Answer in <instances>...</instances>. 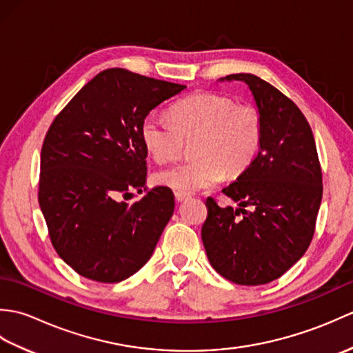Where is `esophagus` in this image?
Wrapping results in <instances>:
<instances>
[{
  "label": "esophagus",
  "mask_w": 353,
  "mask_h": 353,
  "mask_svg": "<svg viewBox=\"0 0 353 353\" xmlns=\"http://www.w3.org/2000/svg\"><path fill=\"white\" fill-rule=\"evenodd\" d=\"M174 197H176V200H177V201H183V200H186V199L190 197V194L181 192V191H176V192H174Z\"/></svg>",
  "instance_id": "1"
}]
</instances>
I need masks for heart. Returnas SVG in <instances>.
Masks as SVG:
<instances>
[{"mask_svg":"<svg viewBox=\"0 0 353 353\" xmlns=\"http://www.w3.org/2000/svg\"><path fill=\"white\" fill-rule=\"evenodd\" d=\"M171 119L152 112L141 124V138L147 152L159 163L176 161L185 141L196 139L192 156L162 170L156 182L181 192L214 188L226 174L236 177L258 157L262 144V121L252 106L219 94H194L172 104Z\"/></svg>","mask_w":353,"mask_h":353,"instance_id":"obj_1","label":"heart"}]
</instances>
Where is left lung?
I'll return each instance as SVG.
<instances>
[{
  "label": "left lung",
  "mask_w": 353,
  "mask_h": 353,
  "mask_svg": "<svg viewBox=\"0 0 353 353\" xmlns=\"http://www.w3.org/2000/svg\"><path fill=\"white\" fill-rule=\"evenodd\" d=\"M219 81L249 88L262 144L250 167L223 190L238 206L206 200L201 239L223 277L238 285L268 283L294 265L312 239L323 196L316 141L301 109L265 80L241 72Z\"/></svg>",
  "instance_id": "8db88e82"
}]
</instances>
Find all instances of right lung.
<instances>
[{
    "label": "right lung",
    "instance_id": "obj_1",
    "mask_svg": "<svg viewBox=\"0 0 353 353\" xmlns=\"http://www.w3.org/2000/svg\"><path fill=\"white\" fill-rule=\"evenodd\" d=\"M185 88L104 70L52 121L41 153L39 206L59 256L80 276L121 282L153 254L174 212L172 191L156 186L132 205L121 197L147 182L142 121Z\"/></svg>",
    "mask_w": 353,
    "mask_h": 353
}]
</instances>
